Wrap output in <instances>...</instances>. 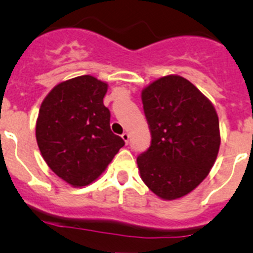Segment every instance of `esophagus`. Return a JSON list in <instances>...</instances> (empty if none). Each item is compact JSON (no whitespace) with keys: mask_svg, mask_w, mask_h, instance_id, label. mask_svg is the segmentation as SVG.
<instances>
[{"mask_svg":"<svg viewBox=\"0 0 253 253\" xmlns=\"http://www.w3.org/2000/svg\"><path fill=\"white\" fill-rule=\"evenodd\" d=\"M121 137H122V139H124L125 142H126V143H128V139H129V134L127 133V132H124V133L121 134Z\"/></svg>","mask_w":253,"mask_h":253,"instance_id":"34e87169","label":"esophagus"}]
</instances>
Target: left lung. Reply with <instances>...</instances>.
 <instances>
[{
	"label": "left lung",
	"mask_w": 253,
	"mask_h": 253,
	"mask_svg": "<svg viewBox=\"0 0 253 253\" xmlns=\"http://www.w3.org/2000/svg\"><path fill=\"white\" fill-rule=\"evenodd\" d=\"M151 146L138 156L142 180L163 200L193 192L208 176L220 148L216 110L185 78L167 75L142 90Z\"/></svg>",
	"instance_id": "8db88e82"
}]
</instances>
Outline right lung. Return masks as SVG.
<instances>
[{"mask_svg":"<svg viewBox=\"0 0 253 253\" xmlns=\"http://www.w3.org/2000/svg\"><path fill=\"white\" fill-rule=\"evenodd\" d=\"M109 85L82 75L55 85L43 100L36 138L49 168L73 186L99 178L125 141L110 128Z\"/></svg>","mask_w":253,"mask_h":253,"instance_id":"obj_1","label":"right lung"}]
</instances>
